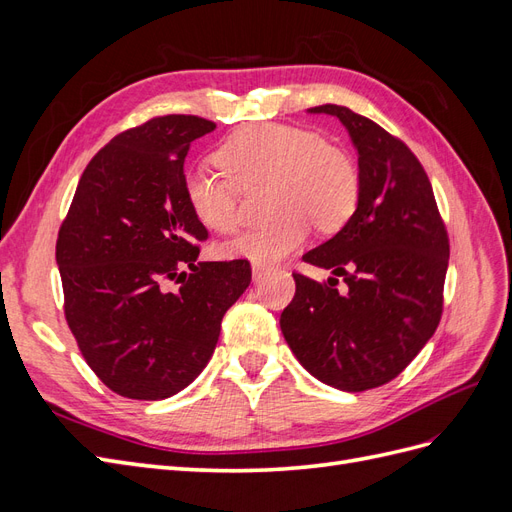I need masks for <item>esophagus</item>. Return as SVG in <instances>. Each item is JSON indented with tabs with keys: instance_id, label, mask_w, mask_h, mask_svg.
Here are the masks:
<instances>
[{
	"instance_id": "obj_1",
	"label": "esophagus",
	"mask_w": 512,
	"mask_h": 512,
	"mask_svg": "<svg viewBox=\"0 0 512 512\" xmlns=\"http://www.w3.org/2000/svg\"><path fill=\"white\" fill-rule=\"evenodd\" d=\"M269 273V267L265 265H252V275H254V282H260L262 277Z\"/></svg>"
}]
</instances>
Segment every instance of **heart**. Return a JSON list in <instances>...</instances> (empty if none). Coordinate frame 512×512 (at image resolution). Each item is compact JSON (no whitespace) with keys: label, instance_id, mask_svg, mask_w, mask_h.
Here are the masks:
<instances>
[{"label":"heart","instance_id":"heart-1","mask_svg":"<svg viewBox=\"0 0 512 512\" xmlns=\"http://www.w3.org/2000/svg\"><path fill=\"white\" fill-rule=\"evenodd\" d=\"M215 162L224 173L198 164L183 177L185 203L207 230H235L239 192L267 183L269 211L275 213L273 222L222 243V258L273 265L297 252L314 224L322 232L344 228L359 205L361 177L350 153L305 128L256 123L232 134Z\"/></svg>","mask_w":512,"mask_h":512}]
</instances>
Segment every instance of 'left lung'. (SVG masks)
<instances>
[{
    "mask_svg": "<svg viewBox=\"0 0 512 512\" xmlns=\"http://www.w3.org/2000/svg\"><path fill=\"white\" fill-rule=\"evenodd\" d=\"M337 117L359 156L361 196L348 224L303 260L333 277L297 282L280 327L299 363L320 382L359 393L397 378L436 333L448 237L429 177L414 153L346 106ZM337 276L347 286L336 288Z\"/></svg>",
    "mask_w": 512,
    "mask_h": 512,
    "instance_id": "1",
    "label": "left lung"
}]
</instances>
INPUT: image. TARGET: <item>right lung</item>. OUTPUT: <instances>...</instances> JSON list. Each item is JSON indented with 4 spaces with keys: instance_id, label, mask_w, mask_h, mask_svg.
<instances>
[{
    "instance_id": "right-lung-1",
    "label": "right lung",
    "mask_w": 512,
    "mask_h": 512,
    "mask_svg": "<svg viewBox=\"0 0 512 512\" xmlns=\"http://www.w3.org/2000/svg\"><path fill=\"white\" fill-rule=\"evenodd\" d=\"M213 130L203 117L166 115L115 136L87 164L59 228L68 327L121 397L156 401L192 384L252 282L247 260L198 262L207 228L185 203L183 162Z\"/></svg>"
}]
</instances>
